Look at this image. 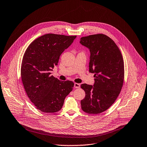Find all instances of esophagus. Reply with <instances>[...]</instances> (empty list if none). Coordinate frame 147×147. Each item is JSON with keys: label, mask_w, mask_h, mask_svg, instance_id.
Listing matches in <instances>:
<instances>
[{"label": "esophagus", "mask_w": 147, "mask_h": 147, "mask_svg": "<svg viewBox=\"0 0 147 147\" xmlns=\"http://www.w3.org/2000/svg\"><path fill=\"white\" fill-rule=\"evenodd\" d=\"M80 84H78V83H74V88H80Z\"/></svg>", "instance_id": "esophagus-1"}]
</instances>
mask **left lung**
Masks as SVG:
<instances>
[{"label": "left lung", "mask_w": 147, "mask_h": 147, "mask_svg": "<svg viewBox=\"0 0 147 147\" xmlns=\"http://www.w3.org/2000/svg\"><path fill=\"white\" fill-rule=\"evenodd\" d=\"M80 44L90 51L89 71L94 73V86L82 84L86 96L81 100L82 110L99 114L109 109L118 97L124 78V61L115 42L102 34L81 37Z\"/></svg>", "instance_id": "8db88e82"}]
</instances>
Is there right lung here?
<instances>
[{
    "instance_id": "right-lung-1",
    "label": "right lung",
    "mask_w": 147,
    "mask_h": 147,
    "mask_svg": "<svg viewBox=\"0 0 147 147\" xmlns=\"http://www.w3.org/2000/svg\"><path fill=\"white\" fill-rule=\"evenodd\" d=\"M76 38V35L45 34L31 42L24 54L21 66L23 86L30 100L41 112L59 111L73 90V81H60L51 75V71Z\"/></svg>"
}]
</instances>
